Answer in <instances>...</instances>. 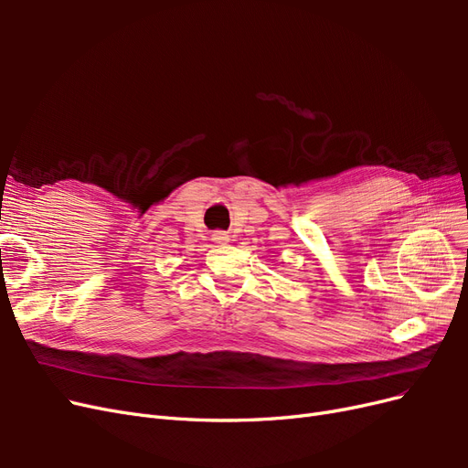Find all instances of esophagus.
Listing matches in <instances>:
<instances>
[{"mask_svg": "<svg viewBox=\"0 0 468 468\" xmlns=\"http://www.w3.org/2000/svg\"><path fill=\"white\" fill-rule=\"evenodd\" d=\"M212 242H215V244H229L230 242V236H229V232H215V234H212Z\"/></svg>", "mask_w": 468, "mask_h": 468, "instance_id": "esophagus-1", "label": "esophagus"}]
</instances>
